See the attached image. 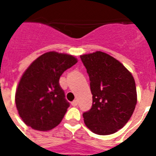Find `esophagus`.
<instances>
[{
  "label": "esophagus",
  "mask_w": 156,
  "mask_h": 156,
  "mask_svg": "<svg viewBox=\"0 0 156 156\" xmlns=\"http://www.w3.org/2000/svg\"><path fill=\"white\" fill-rule=\"evenodd\" d=\"M78 100H74L73 101V102L71 103V104H72V105H73V106H77V105H78Z\"/></svg>",
  "instance_id": "34e87169"
}]
</instances>
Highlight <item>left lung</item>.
Segmentation results:
<instances>
[{
    "mask_svg": "<svg viewBox=\"0 0 156 156\" xmlns=\"http://www.w3.org/2000/svg\"><path fill=\"white\" fill-rule=\"evenodd\" d=\"M90 78L91 108L83 114L87 128L99 135L116 133L130 119L137 104L135 82L116 59L103 52L80 56Z\"/></svg>",
    "mask_w": 156,
    "mask_h": 156,
    "instance_id": "1",
    "label": "left lung"
}]
</instances>
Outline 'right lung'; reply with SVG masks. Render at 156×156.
Instances as JSON below:
<instances>
[{"mask_svg":"<svg viewBox=\"0 0 156 156\" xmlns=\"http://www.w3.org/2000/svg\"><path fill=\"white\" fill-rule=\"evenodd\" d=\"M77 62L71 55L48 52L27 69L15 94L18 114L27 126L48 131L61 123L69 103L66 100L59 79Z\"/></svg>","mask_w":156,"mask_h":156,"instance_id":"1","label":"right lung"}]
</instances>
